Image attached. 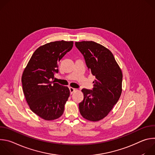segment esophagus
I'll use <instances>...</instances> for the list:
<instances>
[{
    "mask_svg": "<svg viewBox=\"0 0 155 155\" xmlns=\"http://www.w3.org/2000/svg\"><path fill=\"white\" fill-rule=\"evenodd\" d=\"M69 90H70V92H71V94H72L73 93H74L75 91H77L76 89H75V88H73L72 87H69Z\"/></svg>",
    "mask_w": 155,
    "mask_h": 155,
    "instance_id": "34e87169",
    "label": "esophagus"
}]
</instances>
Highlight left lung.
<instances>
[{
	"label": "left lung",
	"mask_w": 155,
	"mask_h": 155,
	"mask_svg": "<svg viewBox=\"0 0 155 155\" xmlns=\"http://www.w3.org/2000/svg\"><path fill=\"white\" fill-rule=\"evenodd\" d=\"M75 46L96 77L93 90H81L84 99L79 104L80 113L87 120L98 121L108 115L120 97L122 71L112 53L101 44L82 41H75Z\"/></svg>",
	"instance_id": "8db88e82"
}]
</instances>
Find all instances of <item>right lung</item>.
I'll return each instance as SVG.
<instances>
[{"label": "right lung", "mask_w": 155, "mask_h": 155, "mask_svg": "<svg viewBox=\"0 0 155 155\" xmlns=\"http://www.w3.org/2000/svg\"><path fill=\"white\" fill-rule=\"evenodd\" d=\"M73 41H51L38 47L21 77L23 91L30 109L41 118L51 121L64 113L70 96L68 86L53 81L58 63L73 47Z\"/></svg>", "instance_id": "1"}]
</instances>
